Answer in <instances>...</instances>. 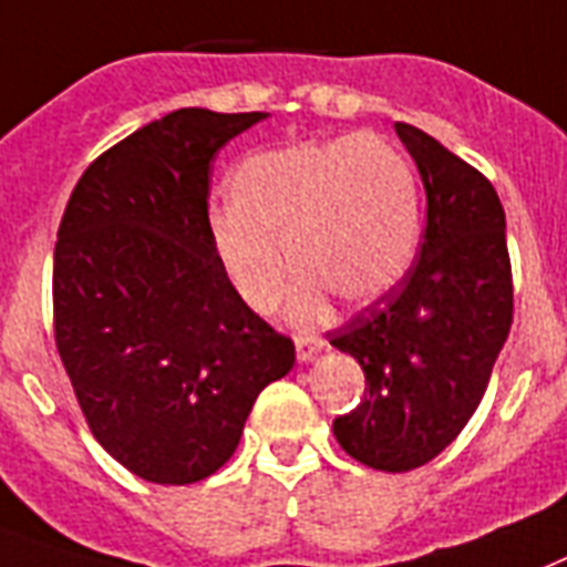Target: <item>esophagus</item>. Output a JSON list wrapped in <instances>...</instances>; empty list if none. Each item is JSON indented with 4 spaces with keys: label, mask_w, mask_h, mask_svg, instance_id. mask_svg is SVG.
<instances>
[{
    "label": "esophagus",
    "mask_w": 567,
    "mask_h": 567,
    "mask_svg": "<svg viewBox=\"0 0 567 567\" xmlns=\"http://www.w3.org/2000/svg\"><path fill=\"white\" fill-rule=\"evenodd\" d=\"M293 347H297V358L299 361H311V358L326 347V340L320 338H308V334H297L293 338Z\"/></svg>",
    "instance_id": "obj_1"
}]
</instances>
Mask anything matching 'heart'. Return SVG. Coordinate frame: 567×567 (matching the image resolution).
I'll use <instances>...</instances> for the list:
<instances>
[{
    "mask_svg": "<svg viewBox=\"0 0 567 567\" xmlns=\"http://www.w3.org/2000/svg\"><path fill=\"white\" fill-rule=\"evenodd\" d=\"M229 197L233 209L212 218V244L256 311L282 299L286 249L302 270L293 288L302 320L320 311L326 291L349 306L384 297L416 259V177L375 133L247 156L229 177Z\"/></svg>",
    "mask_w": 567,
    "mask_h": 567,
    "instance_id": "obj_1",
    "label": "heart"
}]
</instances>
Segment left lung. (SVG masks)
Listing matches in <instances>:
<instances>
[{
	"label": "left lung",
	"mask_w": 567,
	"mask_h": 567,
	"mask_svg": "<svg viewBox=\"0 0 567 567\" xmlns=\"http://www.w3.org/2000/svg\"><path fill=\"white\" fill-rule=\"evenodd\" d=\"M425 186L416 261L393 291L329 331L361 363L363 399L331 422L340 449L379 472L434 460L477 411L513 326V268L498 192L413 124L395 122Z\"/></svg>",
	"instance_id": "1"
}]
</instances>
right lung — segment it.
Listing matches in <instances>:
<instances>
[{"label":"right lung","mask_w":567,"mask_h":567,"mask_svg":"<svg viewBox=\"0 0 567 567\" xmlns=\"http://www.w3.org/2000/svg\"><path fill=\"white\" fill-rule=\"evenodd\" d=\"M261 118L174 110L92 159L60 218L54 343L92 436L142 481L215 475L293 367L212 244V159Z\"/></svg>","instance_id":"add662e5"}]
</instances>
